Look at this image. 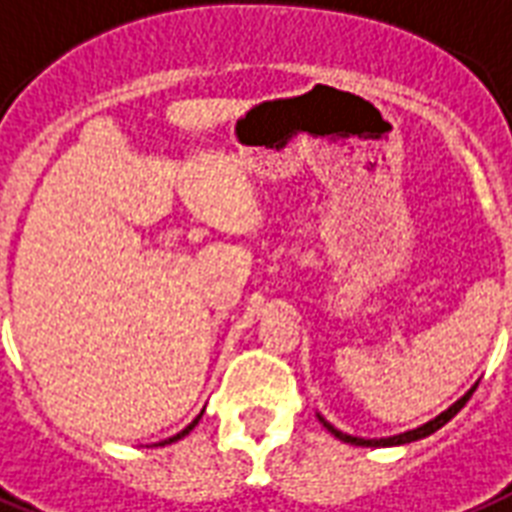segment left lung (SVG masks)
<instances>
[{
	"label": "left lung",
	"mask_w": 512,
	"mask_h": 512,
	"mask_svg": "<svg viewBox=\"0 0 512 512\" xmlns=\"http://www.w3.org/2000/svg\"><path fill=\"white\" fill-rule=\"evenodd\" d=\"M475 387H478V382H475L473 387H470V390H467L465 395H462V398L457 400V403H451V406L446 408V411H441V414H438V417L430 419V422H425V425H419L417 430H406V433L390 435V438H358V435H350V433H342V430H336V427L331 425V422H326V419L320 417V414H318V419H320V422H323V427H326L328 433L336 435V438H339V441L352 443V446H403V443L422 441V438H427V435H433L435 430H441V427L446 425V422H449V419L457 417V414H459V408L465 406L467 400H470V395H473V392H475Z\"/></svg>",
	"instance_id": "1"
}]
</instances>
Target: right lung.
Masks as SVG:
<instances>
[{
	"mask_svg": "<svg viewBox=\"0 0 512 512\" xmlns=\"http://www.w3.org/2000/svg\"><path fill=\"white\" fill-rule=\"evenodd\" d=\"M200 417H202V411L200 414H197V419H192V422H189V425L184 427V430H181V433H176L173 435V438H168V441H160L157 443V446H168V443H176V441H181V438H184V435H189L194 430V425H197V422H200Z\"/></svg>",
	"mask_w": 512,
	"mask_h": 512,
	"instance_id": "obj_1",
	"label": "right lung"
}]
</instances>
